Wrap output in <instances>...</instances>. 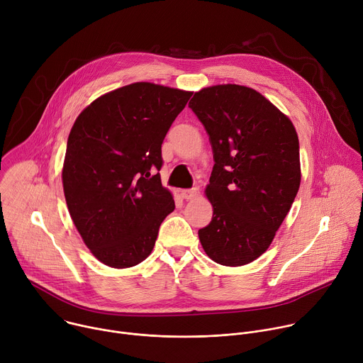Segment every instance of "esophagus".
<instances>
[{
    "label": "esophagus",
    "mask_w": 363,
    "mask_h": 363,
    "mask_svg": "<svg viewBox=\"0 0 363 363\" xmlns=\"http://www.w3.org/2000/svg\"><path fill=\"white\" fill-rule=\"evenodd\" d=\"M181 196L184 199H192L196 196V188H192V189H182L181 191Z\"/></svg>",
    "instance_id": "1"
}]
</instances>
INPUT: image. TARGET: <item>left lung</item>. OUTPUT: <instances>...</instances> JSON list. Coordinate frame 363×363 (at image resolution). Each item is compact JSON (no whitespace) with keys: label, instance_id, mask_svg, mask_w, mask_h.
Wrapping results in <instances>:
<instances>
[{"label":"left lung","instance_id":"obj_1","mask_svg":"<svg viewBox=\"0 0 363 363\" xmlns=\"http://www.w3.org/2000/svg\"><path fill=\"white\" fill-rule=\"evenodd\" d=\"M189 108L214 153L205 189L214 206L198 231L218 264L254 262L272 244L300 186L298 138L290 119L254 89L218 84L194 94Z\"/></svg>","mask_w":363,"mask_h":363}]
</instances>
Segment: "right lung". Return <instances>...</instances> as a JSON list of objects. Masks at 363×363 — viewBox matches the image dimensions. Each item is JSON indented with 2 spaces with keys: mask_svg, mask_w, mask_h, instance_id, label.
<instances>
[{
  "mask_svg": "<svg viewBox=\"0 0 363 363\" xmlns=\"http://www.w3.org/2000/svg\"><path fill=\"white\" fill-rule=\"evenodd\" d=\"M192 96L132 83L96 99L76 119L63 165L70 217L99 262L139 264L175 210L162 186V142Z\"/></svg>",
  "mask_w": 363,
  "mask_h": 363,
  "instance_id": "add662e5",
  "label": "right lung"
}]
</instances>
